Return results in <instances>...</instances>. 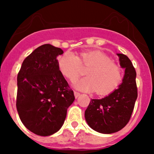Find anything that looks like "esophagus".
Listing matches in <instances>:
<instances>
[{
    "instance_id": "esophagus-1",
    "label": "esophagus",
    "mask_w": 154,
    "mask_h": 154,
    "mask_svg": "<svg viewBox=\"0 0 154 154\" xmlns=\"http://www.w3.org/2000/svg\"><path fill=\"white\" fill-rule=\"evenodd\" d=\"M74 96H75V97H76V98H77V97H78L79 96H80V92H77V91H74Z\"/></svg>"
}]
</instances>
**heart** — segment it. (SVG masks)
Masks as SVG:
<instances>
[{
  "label": "heart",
  "mask_w": 154,
  "mask_h": 154,
  "mask_svg": "<svg viewBox=\"0 0 154 154\" xmlns=\"http://www.w3.org/2000/svg\"><path fill=\"white\" fill-rule=\"evenodd\" d=\"M58 67L71 82H75L80 77L83 68L88 69V77L77 82L76 88L84 91H96L99 95L111 94L119 88L123 79L120 66L99 51H83L79 57L71 51H66L58 60Z\"/></svg>",
  "instance_id": "heart-1"
}]
</instances>
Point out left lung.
I'll use <instances>...</instances> for the list:
<instances>
[{"label": "left lung", "mask_w": 154, "mask_h": 154, "mask_svg": "<svg viewBox=\"0 0 154 154\" xmlns=\"http://www.w3.org/2000/svg\"><path fill=\"white\" fill-rule=\"evenodd\" d=\"M120 65L125 68L123 82L119 88L102 99H91L85 112L90 127L105 134L119 131L131 118L138 96L136 72L130 59L118 54Z\"/></svg>", "instance_id": "1"}]
</instances>
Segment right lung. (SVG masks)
Instances as JSON below:
<instances>
[{
    "label": "right lung",
    "instance_id": "add662e5",
    "mask_svg": "<svg viewBox=\"0 0 154 154\" xmlns=\"http://www.w3.org/2000/svg\"><path fill=\"white\" fill-rule=\"evenodd\" d=\"M63 54L60 48L43 45L26 57L18 74L17 111L24 125L38 136L61 128L75 98L58 67L57 57Z\"/></svg>",
    "mask_w": 154,
    "mask_h": 154
}]
</instances>
